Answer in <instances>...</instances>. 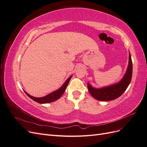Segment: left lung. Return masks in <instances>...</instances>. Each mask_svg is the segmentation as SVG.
<instances>
[{"label":"left lung","mask_w":147,"mask_h":147,"mask_svg":"<svg viewBox=\"0 0 147 147\" xmlns=\"http://www.w3.org/2000/svg\"><path fill=\"white\" fill-rule=\"evenodd\" d=\"M132 75V63L131 54L129 55V63L126 72L118 83L108 86L95 88L88 83V88L94 99L101 101H109L117 99L126 91L130 84Z\"/></svg>","instance_id":"1"}]
</instances>
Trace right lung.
I'll return each mask as SVG.
<instances>
[{"mask_svg": "<svg viewBox=\"0 0 147 147\" xmlns=\"http://www.w3.org/2000/svg\"><path fill=\"white\" fill-rule=\"evenodd\" d=\"M72 75H71L70 77H69L67 78V80L64 82V83L62 85V86L61 88H59L58 90H57L56 91H53L50 94H48V95L44 96V97H33L32 96L29 95L28 92H26L25 91V93L26 94L28 95V97H29L31 99H32L33 100L38 102V103L40 104H47V103H50V102H54L56 100L58 99L59 97L64 94V92L65 90V89L67 88V86L70 81V78H72Z\"/></svg>", "mask_w": 147, "mask_h": 147, "instance_id": "1", "label": "right lung"}]
</instances>
